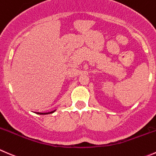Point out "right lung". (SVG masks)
Here are the masks:
<instances>
[{"instance_id": "obj_1", "label": "right lung", "mask_w": 156, "mask_h": 156, "mask_svg": "<svg viewBox=\"0 0 156 156\" xmlns=\"http://www.w3.org/2000/svg\"><path fill=\"white\" fill-rule=\"evenodd\" d=\"M55 110H53V111L48 112V113H40V112H36V113H37V114H40V115H46V114H49V113H54V112H55Z\"/></svg>"}]
</instances>
